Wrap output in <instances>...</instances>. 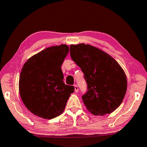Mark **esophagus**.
Segmentation results:
<instances>
[{
	"instance_id": "34e87169",
	"label": "esophagus",
	"mask_w": 147,
	"mask_h": 147,
	"mask_svg": "<svg viewBox=\"0 0 147 147\" xmlns=\"http://www.w3.org/2000/svg\"><path fill=\"white\" fill-rule=\"evenodd\" d=\"M74 88H75V92H76V93H78V92H79L78 86H77V85H74Z\"/></svg>"
}]
</instances>
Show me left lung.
I'll use <instances>...</instances> for the list:
<instances>
[{"instance_id": "left-lung-1", "label": "left lung", "mask_w": 147, "mask_h": 147, "mask_svg": "<svg viewBox=\"0 0 147 147\" xmlns=\"http://www.w3.org/2000/svg\"><path fill=\"white\" fill-rule=\"evenodd\" d=\"M70 56L84 74L88 91L82 96L88 111L96 115L110 114L121 104L127 89V76L109 54L84 43L71 45Z\"/></svg>"}]
</instances>
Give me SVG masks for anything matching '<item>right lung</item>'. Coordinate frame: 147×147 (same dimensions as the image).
I'll use <instances>...</instances> for the list:
<instances>
[{"label": "right lung", "mask_w": 147, "mask_h": 147, "mask_svg": "<svg viewBox=\"0 0 147 147\" xmlns=\"http://www.w3.org/2000/svg\"><path fill=\"white\" fill-rule=\"evenodd\" d=\"M69 52L66 45L53 46L31 57L21 69L19 82L20 97L28 110L51 119L63 112L73 86L64 83L61 65Z\"/></svg>", "instance_id": "right-lung-1"}]
</instances>
